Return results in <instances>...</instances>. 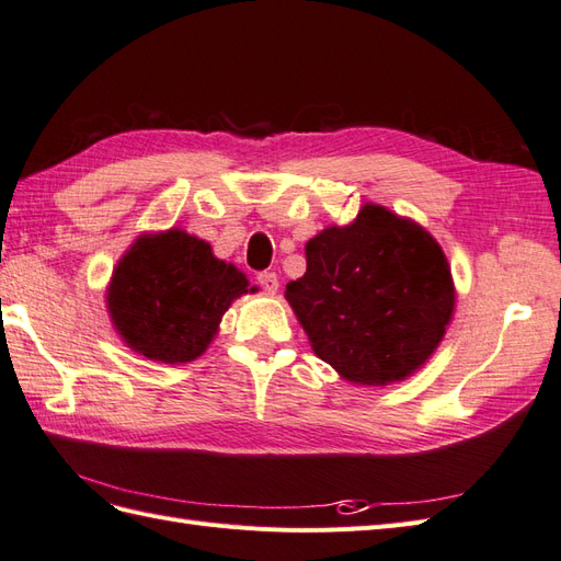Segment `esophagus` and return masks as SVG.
I'll return each mask as SVG.
<instances>
[{
	"label": "esophagus",
	"instance_id": "obj_1",
	"mask_svg": "<svg viewBox=\"0 0 561 561\" xmlns=\"http://www.w3.org/2000/svg\"><path fill=\"white\" fill-rule=\"evenodd\" d=\"M259 284L263 286V291L265 294H277V289H279V277L275 275V272H259Z\"/></svg>",
	"mask_w": 561,
	"mask_h": 561
}]
</instances>
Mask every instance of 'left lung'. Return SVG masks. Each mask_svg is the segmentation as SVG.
Instances as JSON below:
<instances>
[{"label": "left lung", "instance_id": "1", "mask_svg": "<svg viewBox=\"0 0 561 561\" xmlns=\"http://www.w3.org/2000/svg\"><path fill=\"white\" fill-rule=\"evenodd\" d=\"M286 300L319 359L359 386L404 380L430 359L454 314V279L425 228L366 204L350 226L306 244Z\"/></svg>", "mask_w": 561, "mask_h": 561}]
</instances>
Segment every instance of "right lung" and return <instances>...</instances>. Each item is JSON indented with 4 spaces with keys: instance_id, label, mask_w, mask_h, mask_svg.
I'll list each match as a JSON object with an SVG mask.
<instances>
[{
    "instance_id": "1",
    "label": "right lung",
    "mask_w": 561,
    "mask_h": 561,
    "mask_svg": "<svg viewBox=\"0 0 561 561\" xmlns=\"http://www.w3.org/2000/svg\"><path fill=\"white\" fill-rule=\"evenodd\" d=\"M249 289L244 272L218 261L209 242L179 228L140 234L107 286V312L138 355L185 364L209 347L232 300Z\"/></svg>"
}]
</instances>
